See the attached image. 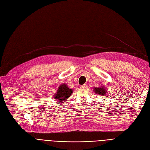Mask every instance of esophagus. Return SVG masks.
<instances>
[{
	"label": "esophagus",
	"instance_id": "1",
	"mask_svg": "<svg viewBox=\"0 0 150 150\" xmlns=\"http://www.w3.org/2000/svg\"><path fill=\"white\" fill-rule=\"evenodd\" d=\"M86 88H87V85H86V84H84V85L81 86V89H86Z\"/></svg>",
	"mask_w": 150,
	"mask_h": 150
}]
</instances>
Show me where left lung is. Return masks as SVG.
<instances>
[{
	"instance_id": "obj_1",
	"label": "left lung",
	"mask_w": 150,
	"mask_h": 150,
	"mask_svg": "<svg viewBox=\"0 0 150 150\" xmlns=\"http://www.w3.org/2000/svg\"><path fill=\"white\" fill-rule=\"evenodd\" d=\"M94 91L97 93V94H99L100 96H105V93L107 92V91H105V89L103 88V87H101V88H94Z\"/></svg>"
}]
</instances>
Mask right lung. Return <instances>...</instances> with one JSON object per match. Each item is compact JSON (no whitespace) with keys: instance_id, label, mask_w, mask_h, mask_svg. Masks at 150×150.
<instances>
[{"instance_id":"right-lung-1","label":"right lung","mask_w":150,"mask_h":150,"mask_svg":"<svg viewBox=\"0 0 150 150\" xmlns=\"http://www.w3.org/2000/svg\"><path fill=\"white\" fill-rule=\"evenodd\" d=\"M72 92V90L69 89L66 84H63L58 88L57 93L53 97L57 99L56 100L59 101L58 103H63L66 99L71 96Z\"/></svg>"}]
</instances>
